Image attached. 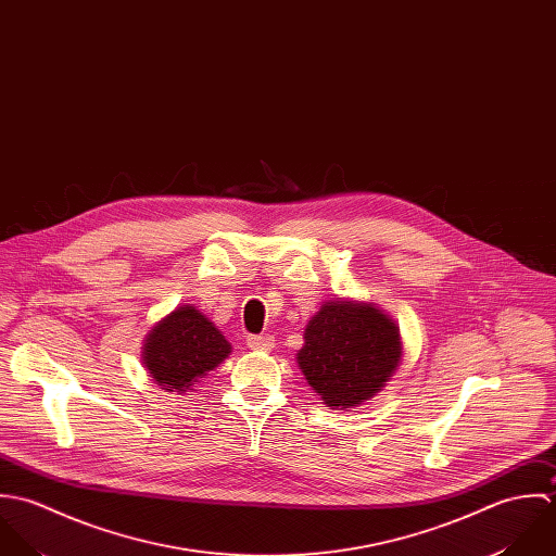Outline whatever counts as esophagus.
Segmentation results:
<instances>
[{
    "instance_id": "obj_1",
    "label": "esophagus",
    "mask_w": 556,
    "mask_h": 556,
    "mask_svg": "<svg viewBox=\"0 0 556 556\" xmlns=\"http://www.w3.org/2000/svg\"><path fill=\"white\" fill-rule=\"evenodd\" d=\"M247 345L251 348V350H273L275 348V337L273 334L264 333V334H249L247 337Z\"/></svg>"
}]
</instances>
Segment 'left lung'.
Wrapping results in <instances>:
<instances>
[{"label": "left lung", "mask_w": 556, "mask_h": 556, "mask_svg": "<svg viewBox=\"0 0 556 556\" xmlns=\"http://www.w3.org/2000/svg\"><path fill=\"white\" fill-rule=\"evenodd\" d=\"M296 363L323 402L345 410L378 395L402 363L395 320L361 301H327L303 333Z\"/></svg>", "instance_id": "obj_1"}]
</instances>
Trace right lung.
<instances>
[{
  "instance_id": "right-lung-1",
  "label": "right lung",
  "mask_w": 556,
  "mask_h": 556,
  "mask_svg": "<svg viewBox=\"0 0 556 556\" xmlns=\"http://www.w3.org/2000/svg\"><path fill=\"white\" fill-rule=\"evenodd\" d=\"M141 361L163 391L187 393L231 354L225 334L193 305L161 318L143 339Z\"/></svg>"
}]
</instances>
